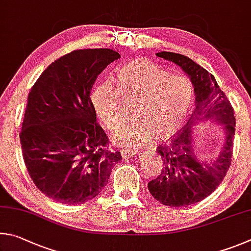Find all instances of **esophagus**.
Masks as SVG:
<instances>
[{
    "label": "esophagus",
    "mask_w": 251,
    "mask_h": 251,
    "mask_svg": "<svg viewBox=\"0 0 251 251\" xmlns=\"http://www.w3.org/2000/svg\"><path fill=\"white\" fill-rule=\"evenodd\" d=\"M121 155L125 160H128L131 159V157H133L134 155H137V151H126V150H122L121 151Z\"/></svg>",
    "instance_id": "34e87169"
}]
</instances>
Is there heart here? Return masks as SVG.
Listing matches in <instances>:
<instances>
[{
	"label": "heart",
	"mask_w": 251,
	"mask_h": 251,
	"mask_svg": "<svg viewBox=\"0 0 251 251\" xmlns=\"http://www.w3.org/2000/svg\"><path fill=\"white\" fill-rule=\"evenodd\" d=\"M118 87L111 81L97 85L90 94V104L101 123L114 130L121 122L123 108L120 95L135 99V120L122 126L113 141L122 149L146 146L154 137L164 141L181 128L190 112L193 86L182 75H170L148 58L130 60L119 69Z\"/></svg>",
	"instance_id": "b5f03b06"
}]
</instances>
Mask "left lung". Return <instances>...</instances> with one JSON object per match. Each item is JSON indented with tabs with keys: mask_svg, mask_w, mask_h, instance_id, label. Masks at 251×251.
I'll use <instances>...</instances> for the list:
<instances>
[{
	"mask_svg": "<svg viewBox=\"0 0 251 251\" xmlns=\"http://www.w3.org/2000/svg\"><path fill=\"white\" fill-rule=\"evenodd\" d=\"M156 56L181 67L194 87L195 108L192 117L172 142L157 148L163 169L148 184L152 196L161 204L182 207L203 201L223 182L231 162L236 120L229 100L212 74L176 52L161 51ZM207 121L222 126L226 140L216 158L201 160L195 149V126Z\"/></svg>",
	"mask_w": 251,
	"mask_h": 251,
	"instance_id": "1",
	"label": "left lung"
}]
</instances>
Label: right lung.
<instances>
[{
  "mask_svg": "<svg viewBox=\"0 0 251 251\" xmlns=\"http://www.w3.org/2000/svg\"><path fill=\"white\" fill-rule=\"evenodd\" d=\"M119 57L108 48L74 50L48 66L29 91L20 134L24 162L38 190L58 203L95 199L122 160L107 150L90 104L97 77Z\"/></svg>",
  "mask_w": 251,
  "mask_h": 251,
  "instance_id": "right-lung-1",
  "label": "right lung"
}]
</instances>
